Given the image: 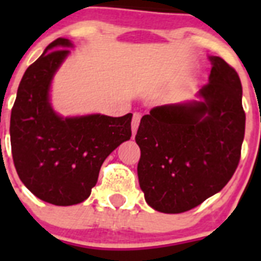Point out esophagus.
<instances>
[{
	"label": "esophagus",
	"mask_w": 261,
	"mask_h": 261,
	"mask_svg": "<svg viewBox=\"0 0 261 261\" xmlns=\"http://www.w3.org/2000/svg\"><path fill=\"white\" fill-rule=\"evenodd\" d=\"M140 121H141V114H140V112H135V114H133V117H132V124H130V126H132L133 136H135L136 132H137L138 125H140Z\"/></svg>",
	"instance_id": "34e87169"
}]
</instances>
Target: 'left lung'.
I'll return each instance as SVG.
<instances>
[{
	"label": "left lung",
	"mask_w": 261,
	"mask_h": 261,
	"mask_svg": "<svg viewBox=\"0 0 261 261\" xmlns=\"http://www.w3.org/2000/svg\"><path fill=\"white\" fill-rule=\"evenodd\" d=\"M202 102L161 106L142 116L136 142L137 172L145 200L162 213H183L220 192L241 159L246 128L238 73L209 57Z\"/></svg>",
	"instance_id": "1"
}]
</instances>
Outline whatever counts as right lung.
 Here are the masks:
<instances>
[{
  "instance_id": "1",
  "label": "right lung",
  "mask_w": 261,
  "mask_h": 261,
  "mask_svg": "<svg viewBox=\"0 0 261 261\" xmlns=\"http://www.w3.org/2000/svg\"><path fill=\"white\" fill-rule=\"evenodd\" d=\"M71 43L53 40L27 68L11 108V154L22 183L45 202H82L96 184L105 159L132 136V114L62 119L48 100L50 80Z\"/></svg>"
}]
</instances>
